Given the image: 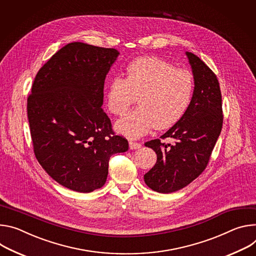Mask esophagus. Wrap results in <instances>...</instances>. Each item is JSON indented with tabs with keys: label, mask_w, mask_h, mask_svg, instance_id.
<instances>
[{
	"label": "esophagus",
	"mask_w": 256,
	"mask_h": 256,
	"mask_svg": "<svg viewBox=\"0 0 256 256\" xmlns=\"http://www.w3.org/2000/svg\"><path fill=\"white\" fill-rule=\"evenodd\" d=\"M141 148V144H137V142H133V141H130L129 142V148L134 150H139Z\"/></svg>",
	"instance_id": "1"
}]
</instances>
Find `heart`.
I'll use <instances>...</instances> for the list:
<instances>
[{
	"label": "heart",
	"mask_w": 256,
	"mask_h": 256,
	"mask_svg": "<svg viewBox=\"0 0 256 256\" xmlns=\"http://www.w3.org/2000/svg\"><path fill=\"white\" fill-rule=\"evenodd\" d=\"M194 90L193 75L156 56L131 62L126 77H114L106 88L108 110L123 116L137 98L138 108L119 120L116 131L138 138L152 127L166 129L177 123L186 112Z\"/></svg>",
	"instance_id": "b5f03b06"
}]
</instances>
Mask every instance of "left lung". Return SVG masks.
I'll list each match as a JSON object with an SVG mask.
<instances>
[{
  "label": "left lung",
  "mask_w": 256,
  "mask_h": 256,
  "mask_svg": "<svg viewBox=\"0 0 256 256\" xmlns=\"http://www.w3.org/2000/svg\"><path fill=\"white\" fill-rule=\"evenodd\" d=\"M194 90L191 102L180 120L160 138L144 144L156 154V162L144 175L146 184L160 193L178 191L206 168L222 126V94L216 74L197 56L186 52Z\"/></svg>",
  "instance_id": "left-lung-1"
}]
</instances>
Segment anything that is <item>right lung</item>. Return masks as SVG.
Returning a JSON list of instances; mask_svg holds the SVG:
<instances>
[{
  "mask_svg": "<svg viewBox=\"0 0 256 256\" xmlns=\"http://www.w3.org/2000/svg\"><path fill=\"white\" fill-rule=\"evenodd\" d=\"M115 48L71 42L56 52L36 76L27 100L34 154L59 184L90 193L104 186L112 154L128 150L102 108Z\"/></svg>",
  "mask_w": 256,
  "mask_h": 256,
  "instance_id": "1",
  "label": "right lung"
}]
</instances>
